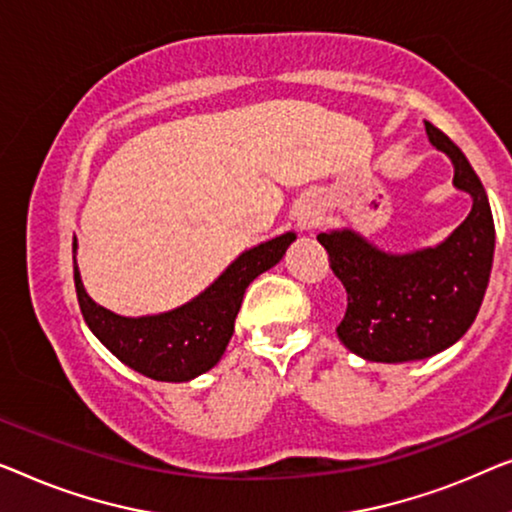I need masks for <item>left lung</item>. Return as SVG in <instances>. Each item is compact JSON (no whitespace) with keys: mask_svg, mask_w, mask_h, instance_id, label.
Returning <instances> with one entry per match:
<instances>
[{"mask_svg":"<svg viewBox=\"0 0 512 512\" xmlns=\"http://www.w3.org/2000/svg\"><path fill=\"white\" fill-rule=\"evenodd\" d=\"M424 127L455 164V185L473 197L469 218L450 239L410 255H387L350 229L318 236L348 292L336 334L371 362H410L450 348L473 325L492 273L494 218L485 187L441 129L427 120Z\"/></svg>","mask_w":512,"mask_h":512,"instance_id":"8db88e82","label":"left lung"}]
</instances>
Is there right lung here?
<instances>
[{"label": "right lung", "mask_w": 512, "mask_h": 512, "mask_svg": "<svg viewBox=\"0 0 512 512\" xmlns=\"http://www.w3.org/2000/svg\"><path fill=\"white\" fill-rule=\"evenodd\" d=\"M292 241L294 234L290 232L248 250L190 304L150 318H120L95 304L83 290L74 255L78 306L92 334L129 369L153 380L183 383L220 362L234 334V320L239 315L243 292L259 273L280 262Z\"/></svg>", "instance_id": "add662e5"}]
</instances>
